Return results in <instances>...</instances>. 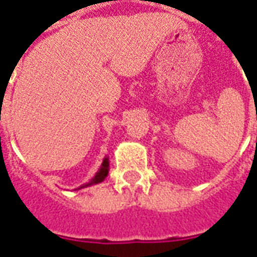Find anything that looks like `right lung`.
Masks as SVG:
<instances>
[{"mask_svg": "<svg viewBox=\"0 0 257 257\" xmlns=\"http://www.w3.org/2000/svg\"><path fill=\"white\" fill-rule=\"evenodd\" d=\"M108 170H110V161H108V157L105 156L103 160V163H101V166H100V168H98V171L96 172V175H94V177H93L87 184L79 186L76 191H79V189H83V188H87V186H91V185H97L100 184V182H103L104 179H105V177L108 175Z\"/></svg>", "mask_w": 257, "mask_h": 257, "instance_id": "obj_1", "label": "right lung"}]
</instances>
